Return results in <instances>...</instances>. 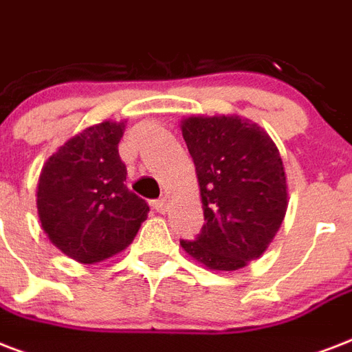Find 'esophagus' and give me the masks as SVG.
Masks as SVG:
<instances>
[{
  "instance_id": "1",
  "label": "esophagus",
  "mask_w": 352,
  "mask_h": 352,
  "mask_svg": "<svg viewBox=\"0 0 352 352\" xmlns=\"http://www.w3.org/2000/svg\"><path fill=\"white\" fill-rule=\"evenodd\" d=\"M152 206H154V209H156L157 213H167V209H168V198L167 196H163V198H160V200H156L154 201V204H152Z\"/></svg>"
}]
</instances>
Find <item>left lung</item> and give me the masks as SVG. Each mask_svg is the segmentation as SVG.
Here are the masks:
<instances>
[{
  "mask_svg": "<svg viewBox=\"0 0 352 352\" xmlns=\"http://www.w3.org/2000/svg\"><path fill=\"white\" fill-rule=\"evenodd\" d=\"M182 133L195 162L206 224L179 246L214 272L248 266L266 252L288 207L285 165L257 122L239 116H190Z\"/></svg>",
  "mask_w": 352,
  "mask_h": 352,
  "instance_id": "1",
  "label": "left lung"
}]
</instances>
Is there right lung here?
Listing matches in <instances>:
<instances>
[{"label": "right lung", "mask_w": 352, "mask_h": 352, "mask_svg": "<svg viewBox=\"0 0 352 352\" xmlns=\"http://www.w3.org/2000/svg\"><path fill=\"white\" fill-rule=\"evenodd\" d=\"M122 132L124 122L88 126L67 139L40 173L36 207L42 230L77 263H100L122 252L151 211L124 185Z\"/></svg>", "instance_id": "obj_1"}]
</instances>
